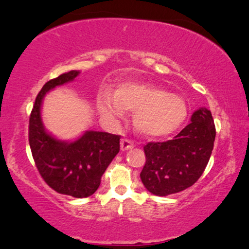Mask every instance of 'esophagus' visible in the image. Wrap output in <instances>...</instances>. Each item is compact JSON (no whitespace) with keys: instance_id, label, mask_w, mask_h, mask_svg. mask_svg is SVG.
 Returning <instances> with one entry per match:
<instances>
[{"instance_id":"34e87169","label":"esophagus","mask_w":249,"mask_h":249,"mask_svg":"<svg viewBox=\"0 0 249 249\" xmlns=\"http://www.w3.org/2000/svg\"><path fill=\"white\" fill-rule=\"evenodd\" d=\"M120 147L122 151H128V149L134 147V142H132L130 139H128V138H122L121 142H120Z\"/></svg>"}]
</instances>
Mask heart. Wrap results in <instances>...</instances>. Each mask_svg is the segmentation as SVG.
Masks as SVG:
<instances>
[{
  "instance_id": "b5f03b06",
  "label": "heart",
  "mask_w": 249,
  "mask_h": 249,
  "mask_svg": "<svg viewBox=\"0 0 249 249\" xmlns=\"http://www.w3.org/2000/svg\"><path fill=\"white\" fill-rule=\"evenodd\" d=\"M98 110L107 118H121L125 111L135 112V127L151 138L171 135L181 127L188 114L181 96L142 81H127L119 85L114 95L108 91L101 95Z\"/></svg>"
}]
</instances>
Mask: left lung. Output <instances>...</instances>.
<instances>
[{
	"label": "left lung",
	"mask_w": 249,
	"mask_h": 249,
	"mask_svg": "<svg viewBox=\"0 0 249 249\" xmlns=\"http://www.w3.org/2000/svg\"><path fill=\"white\" fill-rule=\"evenodd\" d=\"M215 125L206 107H199L192 121L175 138L144 146L146 163L141 172L145 188L168 196L193 186L203 175L212 154Z\"/></svg>",
	"instance_id": "obj_1"
}]
</instances>
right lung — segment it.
Here are the masks:
<instances>
[{
	"mask_svg": "<svg viewBox=\"0 0 249 249\" xmlns=\"http://www.w3.org/2000/svg\"><path fill=\"white\" fill-rule=\"evenodd\" d=\"M79 73L71 70L44 85L30 113L29 145L37 169L51 188L84 198L100 187L102 176L120 151V136L88 130L73 142L60 141L45 130L40 112L46 93L74 80Z\"/></svg>",
	"mask_w": 249,
	"mask_h": 249,
	"instance_id": "1",
	"label": "right lung"
}]
</instances>
